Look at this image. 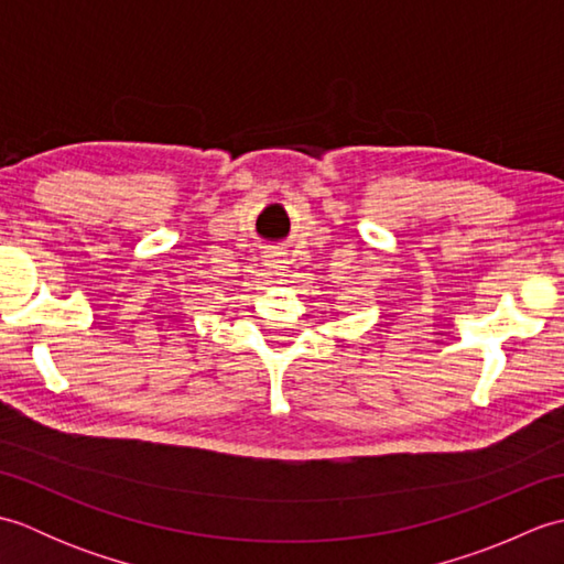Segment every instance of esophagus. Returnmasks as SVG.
Here are the masks:
<instances>
[{
  "instance_id": "1",
  "label": "esophagus",
  "mask_w": 564,
  "mask_h": 564,
  "mask_svg": "<svg viewBox=\"0 0 564 564\" xmlns=\"http://www.w3.org/2000/svg\"><path fill=\"white\" fill-rule=\"evenodd\" d=\"M267 269L273 275H285V271H289V259H285L283 254H269L267 257Z\"/></svg>"
}]
</instances>
